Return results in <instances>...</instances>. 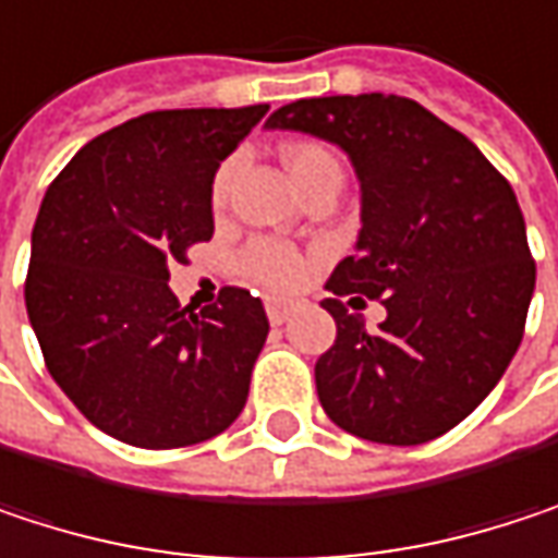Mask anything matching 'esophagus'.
Masks as SVG:
<instances>
[{
    "label": "esophagus",
    "mask_w": 558,
    "mask_h": 558,
    "mask_svg": "<svg viewBox=\"0 0 558 558\" xmlns=\"http://www.w3.org/2000/svg\"><path fill=\"white\" fill-rule=\"evenodd\" d=\"M265 310H268L271 326H283L290 319V313H293V303H287V300H268Z\"/></svg>",
    "instance_id": "1"
}]
</instances>
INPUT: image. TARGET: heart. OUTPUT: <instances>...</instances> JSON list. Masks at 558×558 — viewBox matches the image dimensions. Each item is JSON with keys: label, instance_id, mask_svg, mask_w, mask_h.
<instances>
[{"label": "heart", "instance_id": "b5f03b06", "mask_svg": "<svg viewBox=\"0 0 558 558\" xmlns=\"http://www.w3.org/2000/svg\"><path fill=\"white\" fill-rule=\"evenodd\" d=\"M283 165L290 170L293 183L303 186L313 173L326 168H339V161L332 158V151H326L323 145H290L283 151ZM229 183H232V165H222L219 173L213 177V206H222L229 196ZM239 275L265 290H290L303 278V258L275 239H255L248 242L239 258H235Z\"/></svg>", "mask_w": 558, "mask_h": 558}]
</instances>
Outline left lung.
Returning a JSON list of instances; mask_svg holds the SVG:
<instances>
[{
  "label": "left lung",
  "instance_id": "8db88e82",
  "mask_svg": "<svg viewBox=\"0 0 558 558\" xmlns=\"http://www.w3.org/2000/svg\"><path fill=\"white\" fill-rule=\"evenodd\" d=\"M268 129L339 145L362 183L359 252L336 265L323 300L336 319V342L316 362L326 416L385 446L449 433L523 339L536 265L510 183L407 96L296 99ZM342 295L381 299L389 319L365 330Z\"/></svg>",
  "mask_w": 558,
  "mask_h": 558
}]
</instances>
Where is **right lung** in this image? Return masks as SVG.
Masks as SVG:
<instances>
[{
	"label": "right lung",
	"mask_w": 558,
	"mask_h": 558,
	"mask_svg": "<svg viewBox=\"0 0 558 558\" xmlns=\"http://www.w3.org/2000/svg\"><path fill=\"white\" fill-rule=\"evenodd\" d=\"M268 106L161 109L83 145L45 193L25 306L73 407L138 449L219 436L268 339L258 296L222 287L193 313L168 265L213 239V177Z\"/></svg>",
	"instance_id": "right-lung-1"
}]
</instances>
